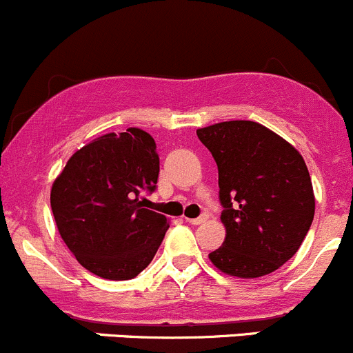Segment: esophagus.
<instances>
[{
  "label": "esophagus",
  "mask_w": 353,
  "mask_h": 353,
  "mask_svg": "<svg viewBox=\"0 0 353 353\" xmlns=\"http://www.w3.org/2000/svg\"><path fill=\"white\" fill-rule=\"evenodd\" d=\"M206 220V215H201V216H198V219H188L186 216V222H190V223H193V225H199V223H203Z\"/></svg>",
  "instance_id": "esophagus-1"
}]
</instances>
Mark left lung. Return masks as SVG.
I'll return each instance as SVG.
<instances>
[{"label": "left lung", "mask_w": 353, "mask_h": 353, "mask_svg": "<svg viewBox=\"0 0 353 353\" xmlns=\"http://www.w3.org/2000/svg\"><path fill=\"white\" fill-rule=\"evenodd\" d=\"M219 167L223 244L208 258L220 272L258 279L301 248L314 219V191L302 155L263 124L225 121L199 128Z\"/></svg>", "instance_id": "left-lung-1"}]
</instances>
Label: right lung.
<instances>
[{
	"instance_id": "1",
	"label": "right lung",
	"mask_w": 353,
	"mask_h": 353,
	"mask_svg": "<svg viewBox=\"0 0 353 353\" xmlns=\"http://www.w3.org/2000/svg\"><path fill=\"white\" fill-rule=\"evenodd\" d=\"M155 140L140 128L108 133L74 152L51 188L59 236L83 268L105 280L143 272L162 243L169 220L143 208L141 194L157 188Z\"/></svg>"
}]
</instances>
